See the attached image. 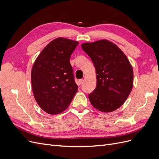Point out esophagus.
I'll list each match as a JSON object with an SVG mask.
<instances>
[{
  "label": "esophagus",
  "mask_w": 159,
  "mask_h": 159,
  "mask_svg": "<svg viewBox=\"0 0 159 159\" xmlns=\"http://www.w3.org/2000/svg\"><path fill=\"white\" fill-rule=\"evenodd\" d=\"M83 81H84V80H82V79H81V80H79V82H80V84H82V83H83Z\"/></svg>",
  "instance_id": "esophagus-1"
}]
</instances>
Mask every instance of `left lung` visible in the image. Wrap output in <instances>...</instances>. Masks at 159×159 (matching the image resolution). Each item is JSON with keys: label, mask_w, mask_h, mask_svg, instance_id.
Wrapping results in <instances>:
<instances>
[{"label": "left lung", "mask_w": 159, "mask_h": 159, "mask_svg": "<svg viewBox=\"0 0 159 159\" xmlns=\"http://www.w3.org/2000/svg\"><path fill=\"white\" fill-rule=\"evenodd\" d=\"M96 70L97 86L89 99L103 113L117 109L125 103L133 85V70L127 57L112 42L100 40L81 44Z\"/></svg>", "instance_id": "1"}]
</instances>
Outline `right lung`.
Instances as JSON below:
<instances>
[{"mask_svg":"<svg viewBox=\"0 0 159 159\" xmlns=\"http://www.w3.org/2000/svg\"><path fill=\"white\" fill-rule=\"evenodd\" d=\"M79 42L64 38L51 41L33 64L32 91L45 112L57 115L68 107L78 91L70 58Z\"/></svg>","mask_w":159,"mask_h":159,"instance_id":"add662e5","label":"right lung"}]
</instances>
